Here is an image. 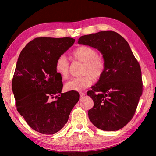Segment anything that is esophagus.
<instances>
[{"instance_id":"1","label":"esophagus","mask_w":156,"mask_h":156,"mask_svg":"<svg viewBox=\"0 0 156 156\" xmlns=\"http://www.w3.org/2000/svg\"><path fill=\"white\" fill-rule=\"evenodd\" d=\"M85 95V93L84 92H80V98H82V97H83V96H84Z\"/></svg>"}]
</instances>
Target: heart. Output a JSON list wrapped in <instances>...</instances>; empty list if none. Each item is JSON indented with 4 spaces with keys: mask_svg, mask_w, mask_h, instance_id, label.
Here are the masks:
<instances>
[{
    "mask_svg": "<svg viewBox=\"0 0 156 156\" xmlns=\"http://www.w3.org/2000/svg\"><path fill=\"white\" fill-rule=\"evenodd\" d=\"M73 57L84 63L83 74L80 78H74L64 84L68 91H82L93 83L94 78L100 79L104 75L107 64L102 56L98 55L97 51L88 45H82L73 51ZM55 71L63 78L68 77L69 71V62L64 55H61L55 61Z\"/></svg>",
    "mask_w": 156,
    "mask_h": 156,
    "instance_id": "obj_1",
    "label": "heart"
}]
</instances>
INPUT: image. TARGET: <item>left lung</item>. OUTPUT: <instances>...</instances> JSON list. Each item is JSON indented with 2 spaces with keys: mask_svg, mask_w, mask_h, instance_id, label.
<instances>
[{
  "mask_svg": "<svg viewBox=\"0 0 156 156\" xmlns=\"http://www.w3.org/2000/svg\"><path fill=\"white\" fill-rule=\"evenodd\" d=\"M78 44L97 49L107 64L104 75L87 92L94 101L89 119L101 130H119L133 118L143 92L140 65L127 41L117 32L81 36Z\"/></svg>",
  "mask_w": 156,
  "mask_h": 156,
  "instance_id": "left-lung-1",
  "label": "left lung"
}]
</instances>
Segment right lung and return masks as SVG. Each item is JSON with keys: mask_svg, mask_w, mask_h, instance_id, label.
<instances>
[{"mask_svg": "<svg viewBox=\"0 0 156 156\" xmlns=\"http://www.w3.org/2000/svg\"><path fill=\"white\" fill-rule=\"evenodd\" d=\"M74 41L71 37H37L19 55L12 81L15 105L27 123L40 133L61 130L79 100L76 91L62 93V81L55 68L56 59Z\"/></svg>", "mask_w": 156, "mask_h": 156, "instance_id": "obj_1", "label": "right lung"}]
</instances>
